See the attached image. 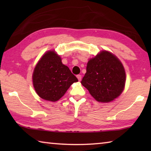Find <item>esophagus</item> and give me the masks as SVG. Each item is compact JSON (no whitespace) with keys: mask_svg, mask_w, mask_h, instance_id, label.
<instances>
[{"mask_svg":"<svg viewBox=\"0 0 151 151\" xmlns=\"http://www.w3.org/2000/svg\"><path fill=\"white\" fill-rule=\"evenodd\" d=\"M76 77H77V78H78V80L79 81H81V78H82V76H81V75H78L77 76H76Z\"/></svg>","mask_w":151,"mask_h":151,"instance_id":"obj_1","label":"esophagus"}]
</instances>
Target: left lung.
Wrapping results in <instances>:
<instances>
[{"mask_svg": "<svg viewBox=\"0 0 151 151\" xmlns=\"http://www.w3.org/2000/svg\"><path fill=\"white\" fill-rule=\"evenodd\" d=\"M125 81L121 61L111 52L103 50L88 60L81 84L97 101L109 103L122 93Z\"/></svg>", "mask_w": 151, "mask_h": 151, "instance_id": "1", "label": "left lung"}]
</instances>
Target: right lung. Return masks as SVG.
<instances>
[{"label": "right lung", "instance_id": "add662e5", "mask_svg": "<svg viewBox=\"0 0 151 151\" xmlns=\"http://www.w3.org/2000/svg\"><path fill=\"white\" fill-rule=\"evenodd\" d=\"M78 79L55 50L45 53L36 65L32 74L33 86L40 98L55 102L65 94Z\"/></svg>", "mask_w": 151, "mask_h": 151}]
</instances>
